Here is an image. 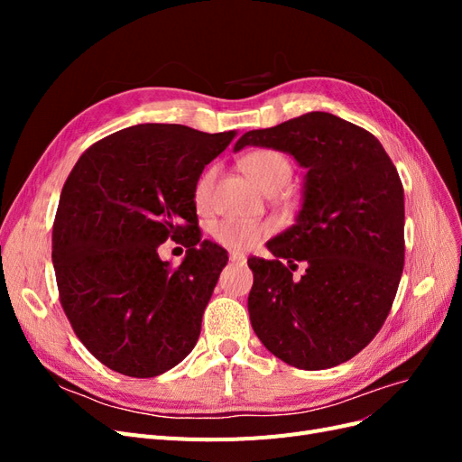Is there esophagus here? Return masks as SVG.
Returning <instances> with one entry per match:
<instances>
[{
    "instance_id": "1",
    "label": "esophagus",
    "mask_w": 462,
    "mask_h": 462,
    "mask_svg": "<svg viewBox=\"0 0 462 462\" xmlns=\"http://www.w3.org/2000/svg\"><path fill=\"white\" fill-rule=\"evenodd\" d=\"M229 260L236 262V263H245L246 256L243 253H236V250H233V253H229Z\"/></svg>"
}]
</instances>
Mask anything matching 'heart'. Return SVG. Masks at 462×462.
Instances as JSON below:
<instances>
[{
  "mask_svg": "<svg viewBox=\"0 0 462 462\" xmlns=\"http://www.w3.org/2000/svg\"><path fill=\"white\" fill-rule=\"evenodd\" d=\"M243 170L265 192L283 189L292 177L291 160L283 152L273 150V148H258L246 153L243 158ZM214 179H216V167H209V170H206L197 180V187H194V202H197L200 209H206L209 206ZM270 231L272 227L268 223L227 217L216 223L212 235L221 246H227L233 250H245V248L254 246L262 236H265Z\"/></svg>",
  "mask_w": 462,
  "mask_h": 462,
  "instance_id": "1",
  "label": "heart"
}]
</instances>
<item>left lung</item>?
I'll use <instances>...</instances> for the list:
<instances>
[{"label":"left lung","instance_id":"1","mask_svg":"<svg viewBox=\"0 0 462 462\" xmlns=\"http://www.w3.org/2000/svg\"><path fill=\"white\" fill-rule=\"evenodd\" d=\"M291 153L309 170L297 223L248 258L253 329L300 370L351 360L382 329L404 265V192L377 138L326 111L245 133L235 144ZM299 261L307 272L291 277Z\"/></svg>","mask_w":462,"mask_h":462}]
</instances>
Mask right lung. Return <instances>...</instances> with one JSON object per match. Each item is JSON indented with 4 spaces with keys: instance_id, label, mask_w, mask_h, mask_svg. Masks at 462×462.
Listing matches in <instances>:
<instances>
[{
    "instance_id": "obj_1",
    "label": "right lung",
    "mask_w": 462,
    "mask_h": 462,
    "mask_svg": "<svg viewBox=\"0 0 462 462\" xmlns=\"http://www.w3.org/2000/svg\"><path fill=\"white\" fill-rule=\"evenodd\" d=\"M235 131L146 123L94 143L69 173L51 233L60 302L104 366L153 377L199 341L227 253L202 241L194 187ZM188 248L175 269L157 246Z\"/></svg>"
}]
</instances>
